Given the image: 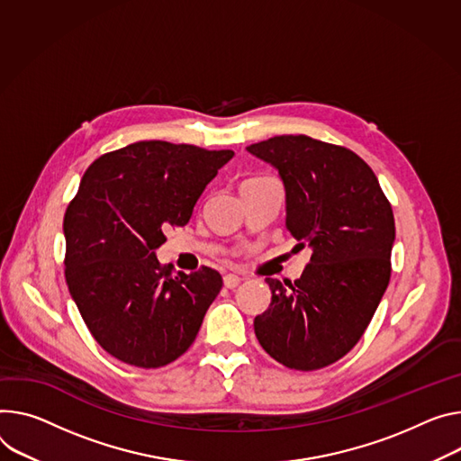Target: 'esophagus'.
Returning <instances> with one entry per match:
<instances>
[{"label":"esophagus","instance_id":"1","mask_svg":"<svg viewBox=\"0 0 461 461\" xmlns=\"http://www.w3.org/2000/svg\"><path fill=\"white\" fill-rule=\"evenodd\" d=\"M239 283H240V277H239L237 274H226V276H224V286L235 288Z\"/></svg>","mask_w":461,"mask_h":461}]
</instances>
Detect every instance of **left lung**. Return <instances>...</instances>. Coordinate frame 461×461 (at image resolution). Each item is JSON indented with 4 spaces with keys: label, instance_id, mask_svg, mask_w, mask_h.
Masks as SVG:
<instances>
[{
    "label": "left lung",
    "instance_id": "8db88e82",
    "mask_svg": "<svg viewBox=\"0 0 461 461\" xmlns=\"http://www.w3.org/2000/svg\"><path fill=\"white\" fill-rule=\"evenodd\" d=\"M279 171L285 226L312 249L294 283L267 277L270 307L256 316L263 349L290 369L312 371L348 355L369 325L392 276L395 221L371 167L353 150L309 136L246 147Z\"/></svg>",
    "mask_w": 461,
    "mask_h": 461
}]
</instances>
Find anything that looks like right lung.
Returning a JSON list of instances; mask_svg holds the SVG:
<instances>
[{"mask_svg":"<svg viewBox=\"0 0 461 461\" xmlns=\"http://www.w3.org/2000/svg\"><path fill=\"white\" fill-rule=\"evenodd\" d=\"M233 150L138 141L97 158L64 215L66 283L97 344L117 360L161 367L194 342L222 288L217 270L173 272L154 249L185 226Z\"/></svg>","mask_w":461,"mask_h":461,"instance_id":"add662e5","label":"right lung"}]
</instances>
